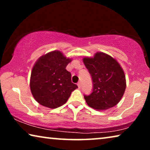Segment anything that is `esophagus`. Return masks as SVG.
I'll return each instance as SVG.
<instances>
[{
  "label": "esophagus",
  "mask_w": 150,
  "mask_h": 150,
  "mask_svg": "<svg viewBox=\"0 0 150 150\" xmlns=\"http://www.w3.org/2000/svg\"><path fill=\"white\" fill-rule=\"evenodd\" d=\"M77 85H78V87H79V88H81V82H79V83H77Z\"/></svg>",
  "instance_id": "1"
}]
</instances>
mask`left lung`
I'll return each mask as SVG.
<instances>
[{"label": "left lung", "instance_id": "left-lung-1", "mask_svg": "<svg viewBox=\"0 0 150 150\" xmlns=\"http://www.w3.org/2000/svg\"><path fill=\"white\" fill-rule=\"evenodd\" d=\"M83 63L92 79L93 89L85 95L90 107L106 110L119 103L126 87L124 70L115 59L104 52H97L93 58L85 57Z\"/></svg>", "mask_w": 150, "mask_h": 150}]
</instances>
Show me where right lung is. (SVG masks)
I'll use <instances>...</instances> for the list:
<instances>
[{
  "label": "right lung",
  "mask_w": 150,
  "mask_h": 150,
  "mask_svg": "<svg viewBox=\"0 0 150 150\" xmlns=\"http://www.w3.org/2000/svg\"><path fill=\"white\" fill-rule=\"evenodd\" d=\"M71 59L60 51L43 55L33 67L30 80L32 95L41 105L50 108L62 106L78 88L71 83V74L65 67Z\"/></svg>",
  "instance_id": "1"
}]
</instances>
